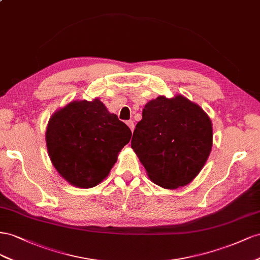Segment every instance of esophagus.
<instances>
[{
  "mask_svg": "<svg viewBox=\"0 0 260 260\" xmlns=\"http://www.w3.org/2000/svg\"><path fill=\"white\" fill-rule=\"evenodd\" d=\"M126 124H127V126H128L129 129H131L132 132L134 131V128H135V126H134V122H133V121H127V122H126Z\"/></svg>",
  "mask_w": 260,
  "mask_h": 260,
  "instance_id": "34e87169",
  "label": "esophagus"
}]
</instances>
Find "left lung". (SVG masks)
<instances>
[{
  "label": "left lung",
  "mask_w": 260,
  "mask_h": 260,
  "mask_svg": "<svg viewBox=\"0 0 260 260\" xmlns=\"http://www.w3.org/2000/svg\"><path fill=\"white\" fill-rule=\"evenodd\" d=\"M212 123L197 103L182 94L159 95L147 103L132 138V148L149 179L175 189L202 171L212 148Z\"/></svg>",
  "instance_id": "obj_1"
}]
</instances>
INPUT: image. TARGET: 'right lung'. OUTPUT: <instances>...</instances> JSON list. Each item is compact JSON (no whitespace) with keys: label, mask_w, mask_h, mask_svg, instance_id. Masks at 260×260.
<instances>
[{"label":"right lung","mask_w":260,"mask_h":260,"mask_svg":"<svg viewBox=\"0 0 260 260\" xmlns=\"http://www.w3.org/2000/svg\"><path fill=\"white\" fill-rule=\"evenodd\" d=\"M128 126L99 98L73 100L48 122V154L57 173L73 186L91 188L109 175L118 152L129 143Z\"/></svg>","instance_id":"right-lung-1"}]
</instances>
